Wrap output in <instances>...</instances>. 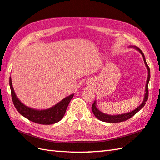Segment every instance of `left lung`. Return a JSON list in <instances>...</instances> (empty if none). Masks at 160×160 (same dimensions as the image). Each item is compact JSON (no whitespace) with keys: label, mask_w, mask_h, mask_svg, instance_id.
I'll return each instance as SVG.
<instances>
[{"label":"left lung","mask_w":160,"mask_h":160,"mask_svg":"<svg viewBox=\"0 0 160 160\" xmlns=\"http://www.w3.org/2000/svg\"><path fill=\"white\" fill-rule=\"evenodd\" d=\"M134 47L135 49H137L139 52L142 54V57H143V60H144L145 64L146 67H147L148 71V79H147V83H146L145 85V97H144V99H143V102H142V104L140 105V106L136 108V109H134L133 111H132L131 112L126 113H123V114H118V115H109V114H106V113L102 112L101 111H99L98 109L97 108L96 106V101H94L92 106V112L94 113V115L96 116V117L99 119V120L104 121V122H107V123H118V122H122V121H126L128 119L131 118L132 116H133L135 113H138L139 111L142 109V108L145 106L146 102L148 101V83L149 81H150V67L148 66V65L147 64V62L145 61V58L144 56V53H142V51L139 48H138L137 47Z\"/></svg>","instance_id":"1"}]
</instances>
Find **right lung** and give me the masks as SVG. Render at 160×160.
I'll return each instance as SVG.
<instances>
[{
  "label": "right lung",
  "instance_id": "right-lung-1",
  "mask_svg": "<svg viewBox=\"0 0 160 160\" xmlns=\"http://www.w3.org/2000/svg\"><path fill=\"white\" fill-rule=\"evenodd\" d=\"M10 87L11 90V96L13 104L16 109L21 115L25 116L28 120L32 122L44 124V125H50L61 121L64 116L68 106L70 100L73 97V94L66 97L61 100L58 104L47 109L37 110L25 106L22 104L16 96L13 89L11 78L10 77Z\"/></svg>",
  "mask_w": 160,
  "mask_h": 160
}]
</instances>
